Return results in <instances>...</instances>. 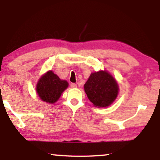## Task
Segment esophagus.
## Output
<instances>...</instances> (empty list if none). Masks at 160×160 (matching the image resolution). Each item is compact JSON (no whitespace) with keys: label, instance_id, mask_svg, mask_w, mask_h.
Here are the masks:
<instances>
[{"label":"esophagus","instance_id":"34e87169","mask_svg":"<svg viewBox=\"0 0 160 160\" xmlns=\"http://www.w3.org/2000/svg\"><path fill=\"white\" fill-rule=\"evenodd\" d=\"M71 86L72 88H76V87H77V84H75V83H72V84H71Z\"/></svg>","mask_w":160,"mask_h":160}]
</instances>
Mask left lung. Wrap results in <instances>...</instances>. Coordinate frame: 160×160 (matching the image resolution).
<instances>
[{
    "label": "left lung",
    "mask_w": 160,
    "mask_h": 160,
    "mask_svg": "<svg viewBox=\"0 0 160 160\" xmlns=\"http://www.w3.org/2000/svg\"><path fill=\"white\" fill-rule=\"evenodd\" d=\"M89 100L96 107H107L112 103L119 93L114 78L106 71L92 73L84 84Z\"/></svg>",
    "instance_id": "8db88e82"
}]
</instances>
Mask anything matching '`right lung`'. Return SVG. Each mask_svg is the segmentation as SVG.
<instances>
[{
	"label": "right lung",
	"mask_w": 160,
	"mask_h": 160,
	"mask_svg": "<svg viewBox=\"0 0 160 160\" xmlns=\"http://www.w3.org/2000/svg\"><path fill=\"white\" fill-rule=\"evenodd\" d=\"M68 83L61 80L56 74L49 71L43 75L36 85V92L39 98L47 103H54L67 89Z\"/></svg>",
	"instance_id": "add662e5"
}]
</instances>
